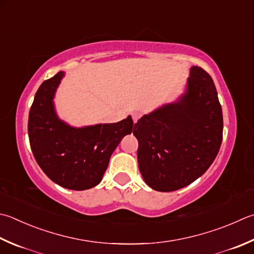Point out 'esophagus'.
<instances>
[{
  "instance_id": "esophagus-1",
  "label": "esophagus",
  "mask_w": 254,
  "mask_h": 254,
  "mask_svg": "<svg viewBox=\"0 0 254 254\" xmlns=\"http://www.w3.org/2000/svg\"><path fill=\"white\" fill-rule=\"evenodd\" d=\"M131 116H132L133 123H137L138 119H139V118L141 117V114H140L139 112H133V113L131 114Z\"/></svg>"
}]
</instances>
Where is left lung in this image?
<instances>
[{
  "label": "left lung",
  "instance_id": "left-lung-1",
  "mask_svg": "<svg viewBox=\"0 0 254 254\" xmlns=\"http://www.w3.org/2000/svg\"><path fill=\"white\" fill-rule=\"evenodd\" d=\"M186 92L135 124L137 159L145 183L169 192L193 183L216 159L223 118L216 86L198 66L190 68Z\"/></svg>",
  "mask_w": 254,
  "mask_h": 254
}]
</instances>
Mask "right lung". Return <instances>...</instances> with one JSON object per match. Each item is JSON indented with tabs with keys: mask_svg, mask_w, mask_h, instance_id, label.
I'll list each match as a JSON object with an SVG mask.
<instances>
[{
	"mask_svg": "<svg viewBox=\"0 0 254 254\" xmlns=\"http://www.w3.org/2000/svg\"><path fill=\"white\" fill-rule=\"evenodd\" d=\"M64 71L43 82L28 115V138L35 160L55 184L71 190L97 186L111 156L132 131L130 116L114 124L76 128L59 118L54 99Z\"/></svg>",
	"mask_w": 254,
	"mask_h": 254,
	"instance_id": "right-lung-1",
	"label": "right lung"
}]
</instances>
